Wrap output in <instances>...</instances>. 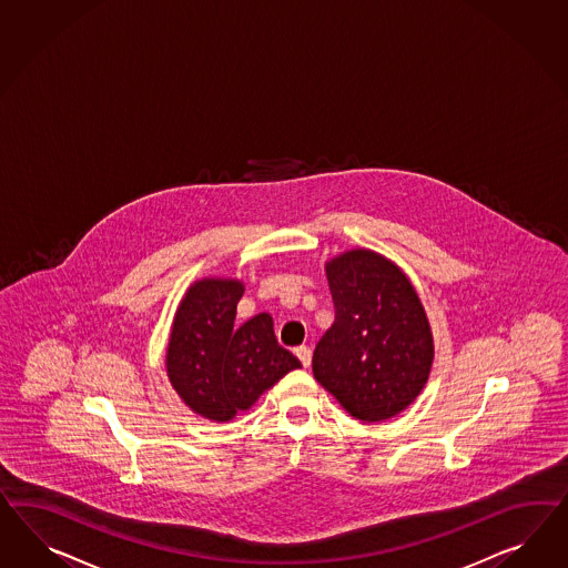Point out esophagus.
<instances>
[{
    "label": "esophagus",
    "instance_id": "obj_1",
    "mask_svg": "<svg viewBox=\"0 0 568 568\" xmlns=\"http://www.w3.org/2000/svg\"><path fill=\"white\" fill-rule=\"evenodd\" d=\"M294 355L298 357V361L303 363V367H308L311 365V348L308 346H298V348H294Z\"/></svg>",
    "mask_w": 568,
    "mask_h": 568
}]
</instances>
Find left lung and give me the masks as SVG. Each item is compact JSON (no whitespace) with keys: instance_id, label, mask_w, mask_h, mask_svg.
Masks as SVG:
<instances>
[{"instance_id":"1","label":"left lung","mask_w":568,"mask_h":568,"mask_svg":"<svg viewBox=\"0 0 568 568\" xmlns=\"http://www.w3.org/2000/svg\"><path fill=\"white\" fill-rule=\"evenodd\" d=\"M336 320L317 342L313 375L355 419L405 410L427 384L434 338L405 272L367 248L325 263Z\"/></svg>"}]
</instances>
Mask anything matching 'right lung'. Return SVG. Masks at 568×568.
Listing matches in <instances>:
<instances>
[{"mask_svg":"<svg viewBox=\"0 0 568 568\" xmlns=\"http://www.w3.org/2000/svg\"><path fill=\"white\" fill-rule=\"evenodd\" d=\"M243 292L239 280L203 277L186 291L174 315L168 377L184 405L210 422L234 419L277 379L301 367L277 344L267 313L234 327Z\"/></svg>","mask_w":568,"mask_h":568,"instance_id":"1","label":"right lung"}]
</instances>
